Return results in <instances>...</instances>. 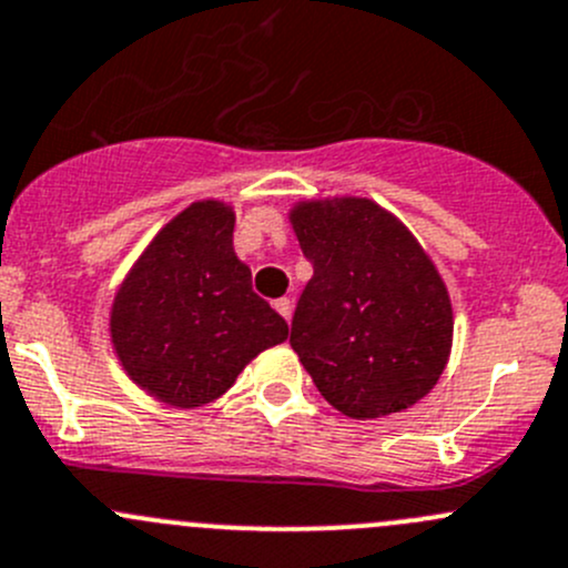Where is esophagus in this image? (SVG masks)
Wrapping results in <instances>:
<instances>
[{
    "label": "esophagus",
    "mask_w": 568,
    "mask_h": 568,
    "mask_svg": "<svg viewBox=\"0 0 568 568\" xmlns=\"http://www.w3.org/2000/svg\"><path fill=\"white\" fill-rule=\"evenodd\" d=\"M276 312L282 314L286 323H290V320H292V301H290V297H278V301H276Z\"/></svg>",
    "instance_id": "obj_1"
}]
</instances>
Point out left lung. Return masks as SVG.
<instances>
[{
	"label": "left lung",
	"instance_id": "1",
	"mask_svg": "<svg viewBox=\"0 0 568 568\" xmlns=\"http://www.w3.org/2000/svg\"><path fill=\"white\" fill-rule=\"evenodd\" d=\"M290 221L314 267L290 344L320 394L358 420L424 399L446 369L454 314L410 230L361 196L301 202Z\"/></svg>",
	"mask_w": 568,
	"mask_h": 568
}]
</instances>
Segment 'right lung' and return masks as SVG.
I'll return each instance as SVG.
<instances>
[{
	"mask_svg": "<svg viewBox=\"0 0 568 568\" xmlns=\"http://www.w3.org/2000/svg\"><path fill=\"white\" fill-rule=\"evenodd\" d=\"M232 232L230 204L194 202L158 232L111 303L122 369L172 407L219 399L251 358L290 336L282 314L251 290Z\"/></svg>",
	"mask_w": 568,
	"mask_h": 568,
	"instance_id": "right-lung-1",
	"label": "right lung"
}]
</instances>
